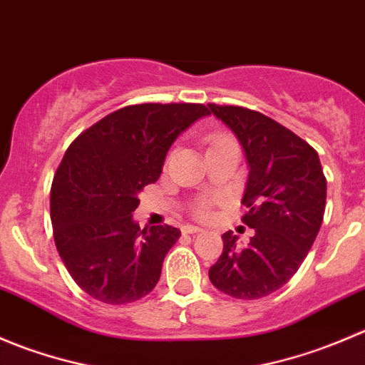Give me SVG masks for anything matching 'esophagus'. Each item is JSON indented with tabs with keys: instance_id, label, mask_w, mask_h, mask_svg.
Wrapping results in <instances>:
<instances>
[{
	"instance_id": "obj_1",
	"label": "esophagus",
	"mask_w": 365,
	"mask_h": 365,
	"mask_svg": "<svg viewBox=\"0 0 365 365\" xmlns=\"http://www.w3.org/2000/svg\"><path fill=\"white\" fill-rule=\"evenodd\" d=\"M201 231H203V227H200V226H185V227H183V233H187V235L201 233Z\"/></svg>"
}]
</instances>
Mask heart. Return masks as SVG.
Returning a JSON list of instances; mask_svg holds the SVG:
<instances>
[{"instance_id":"heart-1","label":"heart","mask_w":365,"mask_h":365,"mask_svg":"<svg viewBox=\"0 0 365 365\" xmlns=\"http://www.w3.org/2000/svg\"><path fill=\"white\" fill-rule=\"evenodd\" d=\"M227 143H233V139L226 134H212L208 138V150L210 148H217V146L227 145ZM194 213L197 217H208L210 213V203L208 201H200L196 206H194Z\"/></svg>"}]
</instances>
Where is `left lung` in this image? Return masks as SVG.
Listing matches in <instances>:
<instances>
[{
	"instance_id": "left-lung-1",
	"label": "left lung",
	"mask_w": 365,
	"mask_h": 365,
	"mask_svg": "<svg viewBox=\"0 0 365 365\" xmlns=\"http://www.w3.org/2000/svg\"><path fill=\"white\" fill-rule=\"evenodd\" d=\"M231 128L249 164L242 203L244 222L254 230L247 245L233 231L208 277L217 289L240 300L277 292L300 268L323 222L327 180L311 145L264 114L238 106L208 104Z\"/></svg>"
}]
</instances>
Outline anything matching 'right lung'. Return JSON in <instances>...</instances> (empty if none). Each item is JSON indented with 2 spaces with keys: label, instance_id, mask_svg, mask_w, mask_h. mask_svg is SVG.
<instances>
[{
  "label": "right lung",
  "instance_id": "obj_1",
  "mask_svg": "<svg viewBox=\"0 0 365 365\" xmlns=\"http://www.w3.org/2000/svg\"><path fill=\"white\" fill-rule=\"evenodd\" d=\"M208 114L203 104L127 106L68 146L51 187V220L68 274L90 297L120 305L155 288L180 230H141L132 212L175 139Z\"/></svg>",
  "mask_w": 365,
  "mask_h": 365
}]
</instances>
